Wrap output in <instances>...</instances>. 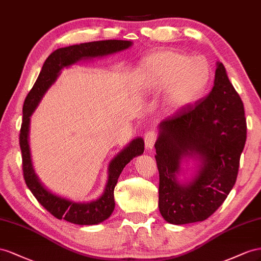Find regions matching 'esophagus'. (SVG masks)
<instances>
[{"mask_svg": "<svg viewBox=\"0 0 261 261\" xmlns=\"http://www.w3.org/2000/svg\"><path fill=\"white\" fill-rule=\"evenodd\" d=\"M156 141V133L154 131H147L144 136V143H145V147L147 150H151L153 148L154 144Z\"/></svg>", "mask_w": 261, "mask_h": 261, "instance_id": "obj_1", "label": "esophagus"}]
</instances>
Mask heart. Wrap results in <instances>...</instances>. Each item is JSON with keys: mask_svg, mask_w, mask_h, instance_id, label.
Returning a JSON list of instances; mask_svg holds the SVG:
<instances>
[{"mask_svg": "<svg viewBox=\"0 0 261 261\" xmlns=\"http://www.w3.org/2000/svg\"><path fill=\"white\" fill-rule=\"evenodd\" d=\"M137 88L143 95L165 91V106L180 111L203 97L212 79L210 63L176 50H158L145 56L136 68Z\"/></svg>", "mask_w": 261, "mask_h": 261, "instance_id": "heart-1", "label": "heart"}]
</instances>
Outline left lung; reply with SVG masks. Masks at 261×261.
Returning a JSON list of instances; mask_svg holds the SVG:
<instances>
[{
    "mask_svg": "<svg viewBox=\"0 0 261 261\" xmlns=\"http://www.w3.org/2000/svg\"><path fill=\"white\" fill-rule=\"evenodd\" d=\"M159 128L155 160L162 217L176 225L206 220L234 187L247 135L244 103L224 65L218 62L205 98L164 119ZM187 155L201 165L191 182L180 184L175 175Z\"/></svg>",
    "mask_w": 261,
    "mask_h": 261,
    "instance_id": "8db88e82",
    "label": "left lung"
}]
</instances>
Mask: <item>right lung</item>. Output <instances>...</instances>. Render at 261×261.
I'll return each mask as SVG.
<instances>
[{
  "instance_id": "add662e5",
  "label": "right lung",
  "mask_w": 261,
  "mask_h": 261,
  "mask_svg": "<svg viewBox=\"0 0 261 261\" xmlns=\"http://www.w3.org/2000/svg\"><path fill=\"white\" fill-rule=\"evenodd\" d=\"M132 44L126 40L92 41L60 48L48 57L35 85L28 93L23 107V122L20 126L19 145L23 159V174L27 187L38 202L59 220H65L73 224L93 225L108 219L115 209L114 189L123 167L136 156L143 154L144 141L142 138L132 140L109 164V176L105 191L100 198L91 202H74L59 197L43 187L33 168L31 151L28 144V131L31 116L47 89L55 83L64 66H69L83 59L105 57L128 49Z\"/></svg>"
}]
</instances>
